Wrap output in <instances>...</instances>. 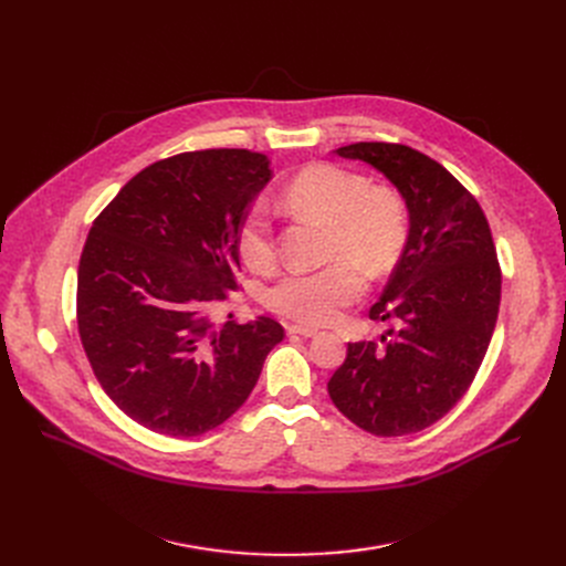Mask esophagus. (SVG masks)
Instances as JSON below:
<instances>
[{
	"mask_svg": "<svg viewBox=\"0 0 566 566\" xmlns=\"http://www.w3.org/2000/svg\"><path fill=\"white\" fill-rule=\"evenodd\" d=\"M286 331H289V335H301V337H316V335H321L318 328H312V325H301V323L289 325Z\"/></svg>",
	"mask_w": 566,
	"mask_h": 566,
	"instance_id": "obj_1",
	"label": "esophagus"
}]
</instances>
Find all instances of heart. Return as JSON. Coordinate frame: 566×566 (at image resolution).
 <instances>
[{
    "instance_id": "obj_1",
    "label": "heart",
    "mask_w": 566,
    "mask_h": 566,
    "mask_svg": "<svg viewBox=\"0 0 566 566\" xmlns=\"http://www.w3.org/2000/svg\"><path fill=\"white\" fill-rule=\"evenodd\" d=\"M282 199L293 211L328 224L325 256L335 261L318 271L282 275L268 289L265 305L295 321L328 323L365 291L358 265L374 277L392 271L408 238L406 201L395 188L369 186L363 174L333 163L301 169ZM238 252L254 273L275 265V231L263 206L250 208L238 227Z\"/></svg>"
}]
</instances>
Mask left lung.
<instances>
[{
	"instance_id": "obj_1",
	"label": "left lung",
	"mask_w": 566,
	"mask_h": 566,
	"mask_svg": "<svg viewBox=\"0 0 566 566\" xmlns=\"http://www.w3.org/2000/svg\"><path fill=\"white\" fill-rule=\"evenodd\" d=\"M378 169L408 208V238L369 318L399 331L348 344L328 395L360 429L392 438L448 415L478 374L500 307V265L482 206L440 163L403 144L335 151Z\"/></svg>"
}]
</instances>
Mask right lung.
Masks as SVG:
<instances>
[{
	"label": "right lung",
	"instance_id": "1",
	"mask_svg": "<svg viewBox=\"0 0 566 566\" xmlns=\"http://www.w3.org/2000/svg\"><path fill=\"white\" fill-rule=\"evenodd\" d=\"M263 154L208 148L142 169L94 220L77 268V331L105 395L171 438L220 427L284 339L268 316L216 323L235 289L238 227L271 181Z\"/></svg>",
	"mask_w": 566,
	"mask_h": 566
}]
</instances>
